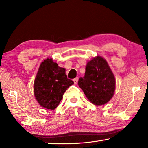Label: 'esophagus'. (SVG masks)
<instances>
[{"mask_svg":"<svg viewBox=\"0 0 148 148\" xmlns=\"http://www.w3.org/2000/svg\"><path fill=\"white\" fill-rule=\"evenodd\" d=\"M73 81H74V84H77V81H78V77H76V78H74V79H73Z\"/></svg>","mask_w":148,"mask_h":148,"instance_id":"obj_1","label":"esophagus"}]
</instances>
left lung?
I'll list each match as a JSON object with an SVG mask.
<instances>
[{
    "label": "left lung",
    "instance_id": "1",
    "mask_svg": "<svg viewBox=\"0 0 148 148\" xmlns=\"http://www.w3.org/2000/svg\"><path fill=\"white\" fill-rule=\"evenodd\" d=\"M87 99L97 106L104 105L114 96L116 79L107 61L97 56L87 62L84 77L77 82Z\"/></svg>",
    "mask_w": 148,
    "mask_h": 148
}]
</instances>
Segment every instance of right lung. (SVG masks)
Here are the masks:
<instances>
[{
  "instance_id": "1",
  "label": "right lung",
  "mask_w": 148,
  "mask_h": 148,
  "mask_svg": "<svg viewBox=\"0 0 148 148\" xmlns=\"http://www.w3.org/2000/svg\"><path fill=\"white\" fill-rule=\"evenodd\" d=\"M74 82L67 78L65 69L58 66L51 58L40 65L34 82V93L42 107L53 110L58 106L62 95Z\"/></svg>"
}]
</instances>
